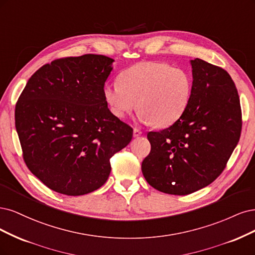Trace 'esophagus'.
<instances>
[{
    "mask_svg": "<svg viewBox=\"0 0 255 255\" xmlns=\"http://www.w3.org/2000/svg\"><path fill=\"white\" fill-rule=\"evenodd\" d=\"M139 135H142V131L138 130V129H133V137H137Z\"/></svg>",
    "mask_w": 255,
    "mask_h": 255,
    "instance_id": "1",
    "label": "esophagus"
}]
</instances>
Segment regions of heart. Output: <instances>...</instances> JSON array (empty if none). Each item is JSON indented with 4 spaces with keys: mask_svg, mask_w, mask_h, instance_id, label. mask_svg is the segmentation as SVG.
Instances as JSON below:
<instances>
[{
    "mask_svg": "<svg viewBox=\"0 0 255 255\" xmlns=\"http://www.w3.org/2000/svg\"><path fill=\"white\" fill-rule=\"evenodd\" d=\"M193 83L186 71L158 61L131 65L119 76V84H106L104 97L114 116L124 119L135 108L145 124L168 127L187 109Z\"/></svg>",
    "mask_w": 255,
    "mask_h": 255,
    "instance_id": "obj_1",
    "label": "heart"
}]
</instances>
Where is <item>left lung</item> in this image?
I'll list each match as a JSON object with an SVG mask.
<instances>
[{
	"instance_id": "8db88e82",
	"label": "left lung",
	"mask_w": 255,
	"mask_h": 255,
	"mask_svg": "<svg viewBox=\"0 0 255 255\" xmlns=\"http://www.w3.org/2000/svg\"><path fill=\"white\" fill-rule=\"evenodd\" d=\"M193 89L187 109L170 127L147 134L150 153L142 172L153 188L188 195L223 172L240 141L242 110L231 76L202 59L190 61Z\"/></svg>"
}]
</instances>
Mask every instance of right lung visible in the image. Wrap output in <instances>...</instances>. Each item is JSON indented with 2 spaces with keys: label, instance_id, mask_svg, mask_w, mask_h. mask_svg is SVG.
<instances>
[{
  "label": "right lung",
  "instance_id": "add662e5",
  "mask_svg": "<svg viewBox=\"0 0 255 255\" xmlns=\"http://www.w3.org/2000/svg\"><path fill=\"white\" fill-rule=\"evenodd\" d=\"M113 62L87 54L45 64L15 105L24 161L57 193L81 196L103 186L110 158L132 138V128L111 113L104 97Z\"/></svg>",
  "mask_w": 255,
  "mask_h": 255
}]
</instances>
